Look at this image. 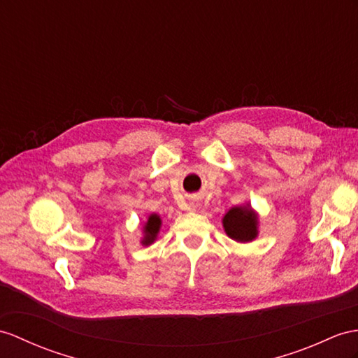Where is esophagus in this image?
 Returning a JSON list of instances; mask_svg holds the SVG:
<instances>
[{"label": "esophagus", "mask_w": 358, "mask_h": 358, "mask_svg": "<svg viewBox=\"0 0 358 358\" xmlns=\"http://www.w3.org/2000/svg\"><path fill=\"white\" fill-rule=\"evenodd\" d=\"M191 205H193V208H194V206H196V205H194V203H191Z\"/></svg>", "instance_id": "34e87169"}]
</instances>
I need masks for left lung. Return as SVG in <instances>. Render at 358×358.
Listing matches in <instances>:
<instances>
[{
  "label": "left lung",
  "instance_id": "1",
  "mask_svg": "<svg viewBox=\"0 0 358 358\" xmlns=\"http://www.w3.org/2000/svg\"><path fill=\"white\" fill-rule=\"evenodd\" d=\"M223 228L232 240L248 243L257 237V217L250 208L235 206L223 217Z\"/></svg>",
  "mask_w": 358,
  "mask_h": 358
}]
</instances>
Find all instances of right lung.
Segmentation results:
<instances>
[{
    "mask_svg": "<svg viewBox=\"0 0 358 358\" xmlns=\"http://www.w3.org/2000/svg\"><path fill=\"white\" fill-rule=\"evenodd\" d=\"M159 226H161V219L156 214H152L149 217V220L145 223V235H144V240L143 243L144 245H150V243L156 238V234L159 231Z\"/></svg>",
    "mask_w": 358,
    "mask_h": 358,
    "instance_id": "obj_1",
    "label": "right lung"
}]
</instances>
